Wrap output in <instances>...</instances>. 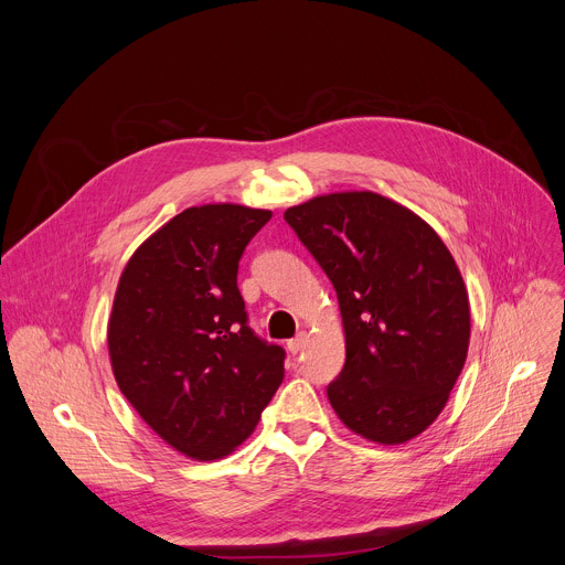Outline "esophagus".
<instances>
[{
    "label": "esophagus",
    "mask_w": 565,
    "mask_h": 565,
    "mask_svg": "<svg viewBox=\"0 0 565 565\" xmlns=\"http://www.w3.org/2000/svg\"><path fill=\"white\" fill-rule=\"evenodd\" d=\"M303 344H306V333H299L297 338L288 340V351H290L292 355H297V353L303 349Z\"/></svg>",
    "instance_id": "obj_1"
}]
</instances>
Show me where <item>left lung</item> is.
I'll use <instances>...</instances> for the list:
<instances>
[{
  "label": "left lung",
  "instance_id": "left-lung-1",
  "mask_svg": "<svg viewBox=\"0 0 565 565\" xmlns=\"http://www.w3.org/2000/svg\"><path fill=\"white\" fill-rule=\"evenodd\" d=\"M331 279L347 362L327 388L338 418L377 445L420 436L465 366L471 315L436 230L375 192H333L284 212Z\"/></svg>",
  "mask_w": 565,
  "mask_h": 565
}]
</instances>
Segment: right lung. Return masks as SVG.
I'll return each mask as SVG.
<instances>
[{
	"label": "right lung",
	"mask_w": 565,
	"mask_h": 565,
	"mask_svg": "<svg viewBox=\"0 0 565 565\" xmlns=\"http://www.w3.org/2000/svg\"><path fill=\"white\" fill-rule=\"evenodd\" d=\"M270 210L188 207L127 262L107 324L114 377L138 416L192 460L232 454L284 380L236 288L238 259Z\"/></svg>",
	"instance_id": "obj_1"
}]
</instances>
